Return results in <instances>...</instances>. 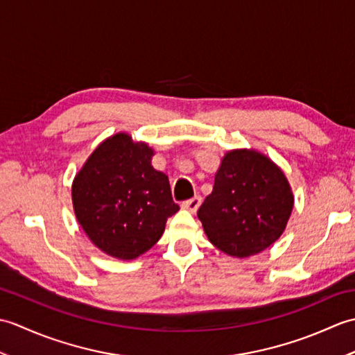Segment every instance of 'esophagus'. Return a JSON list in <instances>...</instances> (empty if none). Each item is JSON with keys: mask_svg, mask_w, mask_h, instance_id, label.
Listing matches in <instances>:
<instances>
[{"mask_svg": "<svg viewBox=\"0 0 355 355\" xmlns=\"http://www.w3.org/2000/svg\"><path fill=\"white\" fill-rule=\"evenodd\" d=\"M182 206H183V209L189 210V212L195 214V212H197V210H198V207L201 206V197H198V195H195L193 198H191V200L184 201Z\"/></svg>", "mask_w": 355, "mask_h": 355, "instance_id": "obj_1", "label": "esophagus"}]
</instances>
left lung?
Listing matches in <instances>:
<instances>
[{
  "mask_svg": "<svg viewBox=\"0 0 355 355\" xmlns=\"http://www.w3.org/2000/svg\"><path fill=\"white\" fill-rule=\"evenodd\" d=\"M293 205L290 183L276 163L254 149H233L223 157L198 218L216 248L248 258L276 243Z\"/></svg>",
  "mask_w": 355,
  "mask_h": 355,
  "instance_id": "1",
  "label": "left lung"
}]
</instances>
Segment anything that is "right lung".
<instances>
[{
	"mask_svg": "<svg viewBox=\"0 0 355 355\" xmlns=\"http://www.w3.org/2000/svg\"><path fill=\"white\" fill-rule=\"evenodd\" d=\"M154 150L126 132L103 140L71 186L78 223L92 243L112 258L131 261L162 238L178 212L169 180L150 164Z\"/></svg>",
	"mask_w": 355,
	"mask_h": 355,
	"instance_id": "add662e5",
	"label": "right lung"
}]
</instances>
